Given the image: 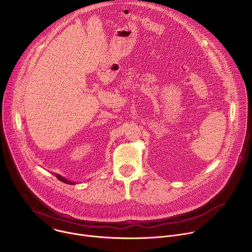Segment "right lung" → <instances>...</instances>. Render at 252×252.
<instances>
[{"mask_svg": "<svg viewBox=\"0 0 252 252\" xmlns=\"http://www.w3.org/2000/svg\"><path fill=\"white\" fill-rule=\"evenodd\" d=\"M56 176H57V178L59 179V181H61V182L64 183V184H67V185H75V183H73V182H69V181H67V179H66V178L63 177V176H62V175H60V174H56Z\"/></svg>", "mask_w": 252, "mask_h": 252, "instance_id": "1", "label": "right lung"}]
</instances>
